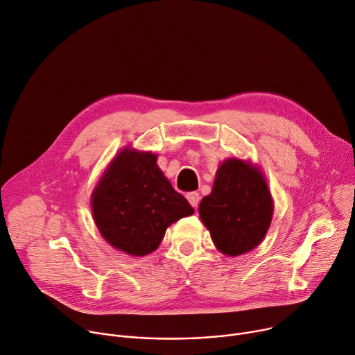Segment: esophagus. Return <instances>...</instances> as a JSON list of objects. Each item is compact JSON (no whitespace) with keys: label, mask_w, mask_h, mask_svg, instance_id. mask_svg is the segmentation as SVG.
Masks as SVG:
<instances>
[{"label":"esophagus","mask_w":355,"mask_h":355,"mask_svg":"<svg viewBox=\"0 0 355 355\" xmlns=\"http://www.w3.org/2000/svg\"><path fill=\"white\" fill-rule=\"evenodd\" d=\"M187 200L192 208H197L200 204V194L198 192H189V194H187Z\"/></svg>","instance_id":"esophagus-1"}]
</instances>
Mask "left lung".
Returning a JSON list of instances; mask_svg holds the SVG:
<instances>
[{
    "label": "left lung",
    "instance_id": "1",
    "mask_svg": "<svg viewBox=\"0 0 355 355\" xmlns=\"http://www.w3.org/2000/svg\"><path fill=\"white\" fill-rule=\"evenodd\" d=\"M273 209L261 168L231 157L218 167L211 194L202 198L198 212L216 249L227 256H239L262 243Z\"/></svg>",
    "mask_w": 355,
    "mask_h": 355
}]
</instances>
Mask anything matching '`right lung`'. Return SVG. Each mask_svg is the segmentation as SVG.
<instances>
[{
    "instance_id": "add662e5",
    "label": "right lung",
    "mask_w": 355,
    "mask_h": 355,
    "mask_svg": "<svg viewBox=\"0 0 355 355\" xmlns=\"http://www.w3.org/2000/svg\"><path fill=\"white\" fill-rule=\"evenodd\" d=\"M92 215L105 241L130 256H146L167 228L194 214L157 166V154L124 147L96 184Z\"/></svg>"
}]
</instances>
